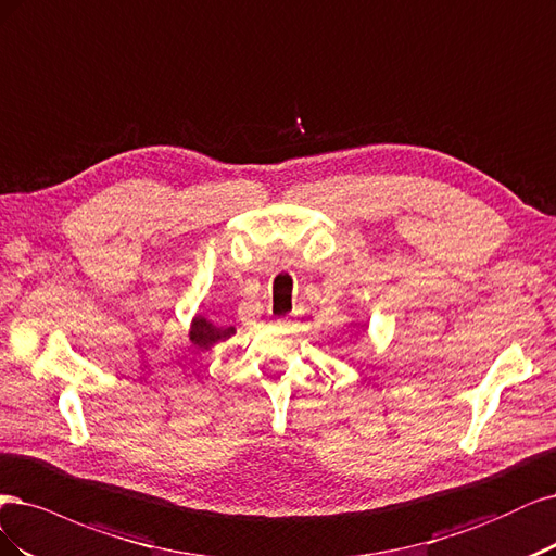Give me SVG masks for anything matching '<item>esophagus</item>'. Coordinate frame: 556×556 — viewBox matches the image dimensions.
Masks as SVG:
<instances>
[{"mask_svg":"<svg viewBox=\"0 0 556 556\" xmlns=\"http://www.w3.org/2000/svg\"><path fill=\"white\" fill-rule=\"evenodd\" d=\"M298 324V316L293 314V316H283V318H277V326H281V328H291V326H295Z\"/></svg>","mask_w":556,"mask_h":556,"instance_id":"34e87169","label":"esophagus"}]
</instances>
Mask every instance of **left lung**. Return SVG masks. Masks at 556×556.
<instances>
[{
    "label": "left lung",
    "instance_id": "obj_1",
    "mask_svg": "<svg viewBox=\"0 0 556 556\" xmlns=\"http://www.w3.org/2000/svg\"><path fill=\"white\" fill-rule=\"evenodd\" d=\"M361 328H363V326H361Z\"/></svg>",
    "mask_w": 556,
    "mask_h": 556
}]
</instances>
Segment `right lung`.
<instances>
[{
  "instance_id": "add662e5",
  "label": "right lung",
  "mask_w": 556,
  "mask_h": 556,
  "mask_svg": "<svg viewBox=\"0 0 556 556\" xmlns=\"http://www.w3.org/2000/svg\"><path fill=\"white\" fill-rule=\"evenodd\" d=\"M230 334H236V328H232V326L230 328L228 326H214L212 320H207L201 314L193 316L191 328H189L191 344L203 346V349L217 344V342H224V339H228Z\"/></svg>"
}]
</instances>
